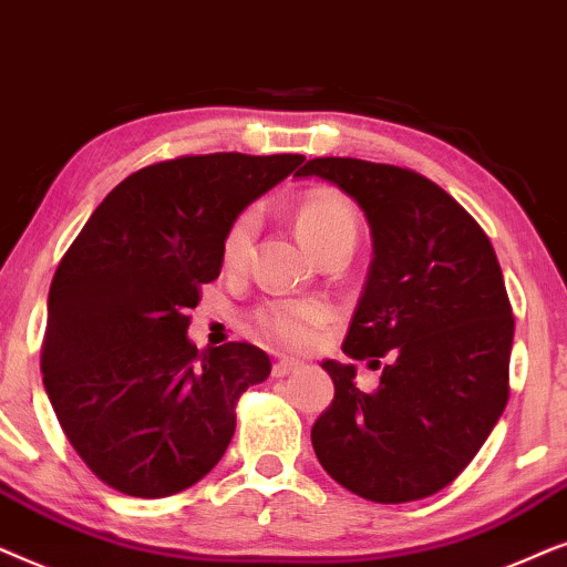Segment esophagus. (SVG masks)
I'll use <instances>...</instances> for the list:
<instances>
[{
	"mask_svg": "<svg viewBox=\"0 0 567 567\" xmlns=\"http://www.w3.org/2000/svg\"><path fill=\"white\" fill-rule=\"evenodd\" d=\"M298 368H300L298 360H277L275 365H271V375H275V379H285V375L296 373Z\"/></svg>",
	"mask_w": 567,
	"mask_h": 567,
	"instance_id": "esophagus-1",
	"label": "esophagus"
}]
</instances>
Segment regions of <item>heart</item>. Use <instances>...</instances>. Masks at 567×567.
Segmentation results:
<instances>
[{
    "label": "heart",
    "instance_id": "heart-1",
    "mask_svg": "<svg viewBox=\"0 0 567 567\" xmlns=\"http://www.w3.org/2000/svg\"><path fill=\"white\" fill-rule=\"evenodd\" d=\"M298 233L313 251H319L327 244L334 240H352L358 238V213L342 194L329 192V188H319V192H308L300 199L296 213ZM256 233V215L240 213L236 220L230 223L228 233L223 238V261L225 267L238 269L244 267L251 251ZM329 321V308L319 303V300H271L254 311V323L261 337L269 342H277L282 347H308L316 342L319 329Z\"/></svg>",
    "mask_w": 567,
    "mask_h": 567
}]
</instances>
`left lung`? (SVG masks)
Here are the masks:
<instances>
[{"mask_svg": "<svg viewBox=\"0 0 567 567\" xmlns=\"http://www.w3.org/2000/svg\"><path fill=\"white\" fill-rule=\"evenodd\" d=\"M358 202L373 236L365 290L342 350L383 373L354 386L327 360L334 399L311 441L331 480L373 503H410L451 485L508 404L513 311L495 248L433 181L358 157H313Z\"/></svg>", "mask_w": 567, "mask_h": 567, "instance_id": "left-lung-1", "label": "left lung"}]
</instances>
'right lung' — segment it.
<instances>
[{
	"label": "right lung",
	"mask_w": 567,
	"mask_h": 567,
	"mask_svg": "<svg viewBox=\"0 0 567 567\" xmlns=\"http://www.w3.org/2000/svg\"><path fill=\"white\" fill-rule=\"evenodd\" d=\"M303 155H181L126 176L72 240L49 290L43 386L66 441L105 485L168 497L213 472L236 404L271 371L248 342L186 339L223 238Z\"/></svg>",
	"instance_id": "right-lung-1"
}]
</instances>
